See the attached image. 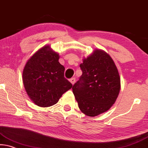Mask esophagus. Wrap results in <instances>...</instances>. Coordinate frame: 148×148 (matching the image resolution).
Returning a JSON list of instances; mask_svg holds the SVG:
<instances>
[{"instance_id": "obj_1", "label": "esophagus", "mask_w": 148, "mask_h": 148, "mask_svg": "<svg viewBox=\"0 0 148 148\" xmlns=\"http://www.w3.org/2000/svg\"><path fill=\"white\" fill-rule=\"evenodd\" d=\"M70 83L72 84V85H74V84L75 83V82H76V78H70Z\"/></svg>"}]
</instances>
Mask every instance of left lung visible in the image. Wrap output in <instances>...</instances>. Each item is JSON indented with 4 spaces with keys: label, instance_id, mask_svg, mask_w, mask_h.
Returning a JSON list of instances; mask_svg holds the SVG:
<instances>
[{
    "label": "left lung",
    "instance_id": "8db88e82",
    "mask_svg": "<svg viewBox=\"0 0 148 148\" xmlns=\"http://www.w3.org/2000/svg\"><path fill=\"white\" fill-rule=\"evenodd\" d=\"M83 74L72 91L80 111L88 116L98 115L115 103L120 90L117 67L105 52L96 50L80 65Z\"/></svg>",
    "mask_w": 148,
    "mask_h": 148
}]
</instances>
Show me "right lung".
I'll return each mask as SVG.
<instances>
[{
    "label": "right lung",
    "instance_id": "right-lung-1",
    "mask_svg": "<svg viewBox=\"0 0 148 148\" xmlns=\"http://www.w3.org/2000/svg\"><path fill=\"white\" fill-rule=\"evenodd\" d=\"M59 59V55L46 46L35 52L25 65L22 73L24 87L37 106L48 107L57 104L72 87L65 78V68Z\"/></svg>",
    "mask_w": 148,
    "mask_h": 148
}]
</instances>
